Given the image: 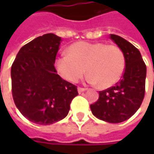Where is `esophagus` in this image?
Here are the masks:
<instances>
[{"label":"esophagus","mask_w":154,"mask_h":154,"mask_svg":"<svg viewBox=\"0 0 154 154\" xmlns=\"http://www.w3.org/2000/svg\"><path fill=\"white\" fill-rule=\"evenodd\" d=\"M87 89L86 88H83V87H78L77 88V91H78V93L80 94V93H83V92H85V91H86Z\"/></svg>","instance_id":"34e87169"}]
</instances>
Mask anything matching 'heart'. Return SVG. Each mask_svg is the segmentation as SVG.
<instances>
[{
    "mask_svg": "<svg viewBox=\"0 0 154 154\" xmlns=\"http://www.w3.org/2000/svg\"><path fill=\"white\" fill-rule=\"evenodd\" d=\"M126 67L125 55L116 45L104 43H75L68 49V55L57 58L55 68L65 80L77 83L85 73L90 84L102 88L115 85L122 77Z\"/></svg>",
    "mask_w": 154,
    "mask_h": 154,
    "instance_id": "obj_1",
    "label": "heart"
}]
</instances>
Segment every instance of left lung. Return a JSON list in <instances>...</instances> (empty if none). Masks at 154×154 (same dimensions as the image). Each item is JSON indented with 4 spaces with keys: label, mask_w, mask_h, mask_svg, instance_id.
<instances>
[{
    "label": "left lung",
    "mask_w": 154,
    "mask_h": 154,
    "mask_svg": "<svg viewBox=\"0 0 154 154\" xmlns=\"http://www.w3.org/2000/svg\"><path fill=\"white\" fill-rule=\"evenodd\" d=\"M109 37L125 55V71L114 86L99 92V99L90 108L97 119L109 123H120L132 117L142 104L146 66L137 48L119 35H110Z\"/></svg>",
    "instance_id": "left-lung-1"
}]
</instances>
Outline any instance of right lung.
Segmentation results:
<instances>
[{
  "label": "right lung",
  "mask_w": 154,
  "mask_h": 154,
  "mask_svg": "<svg viewBox=\"0 0 154 154\" xmlns=\"http://www.w3.org/2000/svg\"><path fill=\"white\" fill-rule=\"evenodd\" d=\"M61 38L45 34L25 45L11 66V88L16 106L28 120L51 125L64 119L77 88L62 79L54 67Z\"/></svg>",
  "instance_id": "1"
}]
</instances>
